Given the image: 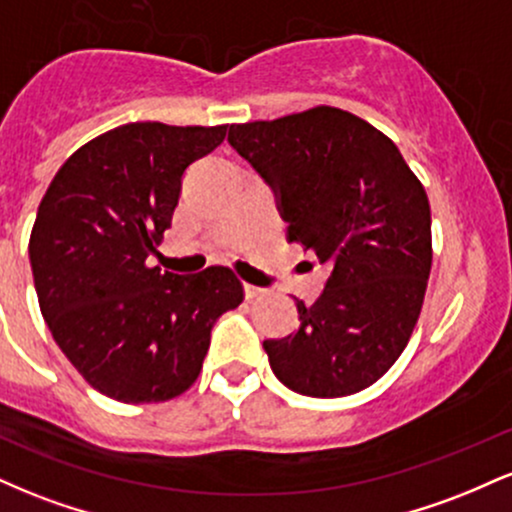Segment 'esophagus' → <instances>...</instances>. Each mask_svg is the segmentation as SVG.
Returning a JSON list of instances; mask_svg holds the SVG:
<instances>
[{
  "label": "esophagus",
  "mask_w": 512,
  "mask_h": 512,
  "mask_svg": "<svg viewBox=\"0 0 512 512\" xmlns=\"http://www.w3.org/2000/svg\"><path fill=\"white\" fill-rule=\"evenodd\" d=\"M264 289H260V286H252V284H245V298H248V301H252V298H262L264 296Z\"/></svg>",
  "instance_id": "esophagus-1"
}]
</instances>
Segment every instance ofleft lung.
<instances>
[{
  "mask_svg": "<svg viewBox=\"0 0 512 512\" xmlns=\"http://www.w3.org/2000/svg\"><path fill=\"white\" fill-rule=\"evenodd\" d=\"M228 142L279 195L291 243L332 274L296 334L267 339L274 375L308 397L380 380L407 346L431 274V207L390 137L346 110L231 125Z\"/></svg>",
  "mask_w": 512,
  "mask_h": 512,
  "instance_id": "8db88e82",
  "label": "left lung"
}]
</instances>
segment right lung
I'll use <instances>...</instances> for the list:
<instances>
[{
    "label": "right lung",
    "mask_w": 512,
    "mask_h": 512,
    "mask_svg": "<svg viewBox=\"0 0 512 512\" xmlns=\"http://www.w3.org/2000/svg\"><path fill=\"white\" fill-rule=\"evenodd\" d=\"M226 129L115 127L76 149L40 202L28 243L40 313L105 397L149 404L182 395L202 370L214 322L243 303L228 267L178 276L149 262L173 221L182 173Z\"/></svg>",
    "instance_id": "1"
}]
</instances>
